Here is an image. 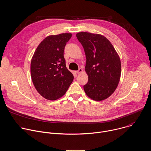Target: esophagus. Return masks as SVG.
<instances>
[{
	"mask_svg": "<svg viewBox=\"0 0 151 151\" xmlns=\"http://www.w3.org/2000/svg\"><path fill=\"white\" fill-rule=\"evenodd\" d=\"M83 72V70L82 69H79V70H78V71H76V73H77V74H79V73H82Z\"/></svg>",
	"mask_w": 151,
	"mask_h": 151,
	"instance_id": "34e87169",
	"label": "esophagus"
}]
</instances>
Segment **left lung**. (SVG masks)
<instances>
[{
    "instance_id": "8db88e82",
    "label": "left lung",
    "mask_w": 151,
    "mask_h": 151,
    "mask_svg": "<svg viewBox=\"0 0 151 151\" xmlns=\"http://www.w3.org/2000/svg\"><path fill=\"white\" fill-rule=\"evenodd\" d=\"M86 55L85 72L88 76L83 90L88 97L102 101L110 97L119 83L121 64L111 42L101 35L88 32L76 34Z\"/></svg>"
}]
</instances>
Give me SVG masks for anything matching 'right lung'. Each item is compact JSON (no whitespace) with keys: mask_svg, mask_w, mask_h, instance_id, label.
I'll return each instance as SVG.
<instances>
[{"mask_svg":"<svg viewBox=\"0 0 151 151\" xmlns=\"http://www.w3.org/2000/svg\"><path fill=\"white\" fill-rule=\"evenodd\" d=\"M69 33L50 35L43 40L32 57L30 72L37 91L45 99L55 100L63 96L73 80L64 58Z\"/></svg>","mask_w":151,"mask_h":151,"instance_id":"obj_1","label":"right lung"}]
</instances>
